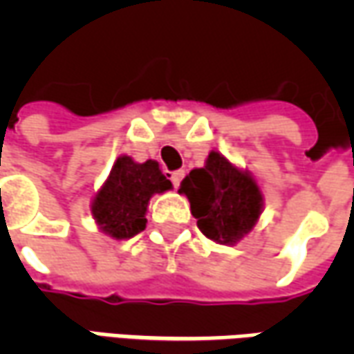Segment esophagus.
<instances>
[{"instance_id": "34e87169", "label": "esophagus", "mask_w": 354, "mask_h": 354, "mask_svg": "<svg viewBox=\"0 0 354 354\" xmlns=\"http://www.w3.org/2000/svg\"><path fill=\"white\" fill-rule=\"evenodd\" d=\"M182 180H184V170H174V172H170V182H172L174 187H178Z\"/></svg>"}]
</instances>
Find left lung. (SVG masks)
Segmentation results:
<instances>
[{
  "mask_svg": "<svg viewBox=\"0 0 354 354\" xmlns=\"http://www.w3.org/2000/svg\"><path fill=\"white\" fill-rule=\"evenodd\" d=\"M203 235L220 245H235L254 230L263 210V195L246 170L210 151L203 169H193L180 184Z\"/></svg>",
  "mask_w": 354,
  "mask_h": 354,
  "instance_id": "obj_1",
  "label": "left lung"
}]
</instances>
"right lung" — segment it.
Wrapping results in <instances>:
<instances>
[{
	"label": "right lung",
	"instance_id": "add662e5",
	"mask_svg": "<svg viewBox=\"0 0 354 354\" xmlns=\"http://www.w3.org/2000/svg\"><path fill=\"white\" fill-rule=\"evenodd\" d=\"M172 189L157 161L136 162L129 155L117 157L108 180L91 205L93 218L100 231L123 241L138 235L146 227V212L155 193Z\"/></svg>",
	"mask_w": 354,
	"mask_h": 354
}]
</instances>
